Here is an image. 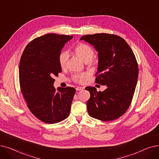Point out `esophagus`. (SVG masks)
<instances>
[{"label":"esophagus","instance_id":"obj_1","mask_svg":"<svg viewBox=\"0 0 159 159\" xmlns=\"http://www.w3.org/2000/svg\"><path fill=\"white\" fill-rule=\"evenodd\" d=\"M84 87H76L75 88V89H76V90H84Z\"/></svg>","mask_w":159,"mask_h":159}]
</instances>
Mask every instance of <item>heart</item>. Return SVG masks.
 I'll use <instances>...</instances> for the list:
<instances>
[{"mask_svg":"<svg viewBox=\"0 0 159 159\" xmlns=\"http://www.w3.org/2000/svg\"><path fill=\"white\" fill-rule=\"evenodd\" d=\"M73 52L85 63H96L97 61L96 59H93L94 55L93 48L87 44L84 43H78L73 47ZM58 60L60 66L62 69H64L66 67L68 60H69V54L65 51L61 52L59 55ZM87 77V74L81 73L74 75L73 79L75 82L78 83V84H82L84 82Z\"/></svg>","mask_w":159,"mask_h":159,"instance_id":"1","label":"heart"}]
</instances>
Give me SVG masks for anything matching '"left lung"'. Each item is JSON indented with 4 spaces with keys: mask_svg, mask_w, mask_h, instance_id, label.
Wrapping results in <instances>:
<instances>
[{
    "mask_svg": "<svg viewBox=\"0 0 159 159\" xmlns=\"http://www.w3.org/2000/svg\"><path fill=\"white\" fill-rule=\"evenodd\" d=\"M98 52L96 84L106 86L103 92L88 87L89 115L102 121L122 116L129 107L139 75V66L129 45L122 37L109 34L85 35L81 37Z\"/></svg>",
    "mask_w": 159,
    "mask_h": 159,
    "instance_id": "left-lung-1",
    "label": "left lung"
}]
</instances>
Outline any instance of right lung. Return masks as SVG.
I'll return each instance as SVG.
<instances>
[{
    "mask_svg": "<svg viewBox=\"0 0 159 159\" xmlns=\"http://www.w3.org/2000/svg\"><path fill=\"white\" fill-rule=\"evenodd\" d=\"M73 35L48 34L30 41L19 63L20 91L32 114L42 122L56 124L69 116L75 89L54 87L61 72V50Z\"/></svg>",
    "mask_w": 159,
    "mask_h": 159,
    "instance_id": "1",
    "label": "right lung"
}]
</instances>
